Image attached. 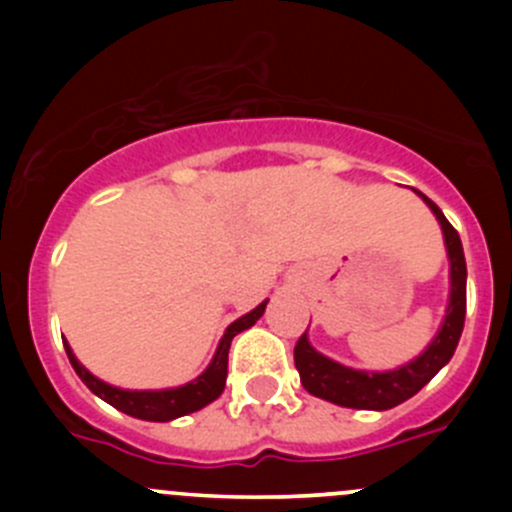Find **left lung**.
Listing matches in <instances>:
<instances>
[{"label":"left lung","instance_id":"left-lung-1","mask_svg":"<svg viewBox=\"0 0 512 512\" xmlns=\"http://www.w3.org/2000/svg\"><path fill=\"white\" fill-rule=\"evenodd\" d=\"M418 195L426 200V205L433 210L438 223H441L443 237H446L448 260H451V299H448L441 332L428 344L426 352L411 361V364L401 366L396 371H381V374L354 371L349 366H342L314 352L312 344L307 342V332H304L297 339V347H294V366H297L302 386L312 396L347 406V409H394V406L404 404L406 399L418 394L451 361L453 352H456L458 339H461L463 332V322H466V257H463V245L456 227L448 223L446 215L441 213V208L433 200H428L423 193Z\"/></svg>","mask_w":512,"mask_h":512}]
</instances>
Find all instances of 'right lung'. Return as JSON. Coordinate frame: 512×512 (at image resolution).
Masks as SVG:
<instances>
[{
  "label": "right lung",
  "mask_w": 512,
  "mask_h": 512,
  "mask_svg": "<svg viewBox=\"0 0 512 512\" xmlns=\"http://www.w3.org/2000/svg\"><path fill=\"white\" fill-rule=\"evenodd\" d=\"M267 302H262L260 307L252 309L250 314L240 317L237 322H232L227 327L225 337L220 339V347L215 352L213 361H210L208 369L198 376L190 384L178 386V389H163V391H126V389H116V386L106 384V381L96 379L91 371H86L84 366L76 361L74 352H71L69 344L64 342L66 354H69L71 366L79 374V379L89 386L91 391L103 399L106 404H111L113 409L123 411V414L133 416V418H143V421H173V418L193 414V411H200L203 406H208L210 401L218 399L225 389V379H227V352H230V344L235 339V334L245 332L247 327L257 322L265 312Z\"/></svg>",
  "instance_id": "1"
}]
</instances>
